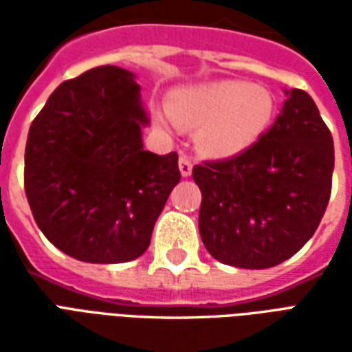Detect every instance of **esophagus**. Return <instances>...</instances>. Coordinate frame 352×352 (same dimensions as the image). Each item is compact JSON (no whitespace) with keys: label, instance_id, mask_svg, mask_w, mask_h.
I'll list each match as a JSON object with an SVG mask.
<instances>
[{"label":"esophagus","instance_id":"obj_1","mask_svg":"<svg viewBox=\"0 0 352 352\" xmlns=\"http://www.w3.org/2000/svg\"><path fill=\"white\" fill-rule=\"evenodd\" d=\"M179 169H181V175L183 177L192 175V162L186 154H181V158H179Z\"/></svg>","mask_w":352,"mask_h":352}]
</instances>
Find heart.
Returning a JSON list of instances; mask_svg holds the SVG:
<instances>
[{"label": "heart", "mask_w": 352, "mask_h": 352, "mask_svg": "<svg viewBox=\"0 0 352 352\" xmlns=\"http://www.w3.org/2000/svg\"><path fill=\"white\" fill-rule=\"evenodd\" d=\"M168 111L154 113L160 128L196 131L199 153L232 158L260 138L273 113L272 96L243 80H209L169 94Z\"/></svg>", "instance_id": "1"}]
</instances>
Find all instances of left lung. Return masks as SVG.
I'll list each match as a JSON object with an SVG mask.
<instances>
[{
  "instance_id": "obj_1",
  "label": "left lung",
  "mask_w": 352,
  "mask_h": 352,
  "mask_svg": "<svg viewBox=\"0 0 352 352\" xmlns=\"http://www.w3.org/2000/svg\"><path fill=\"white\" fill-rule=\"evenodd\" d=\"M243 153L194 166L199 236L222 264L265 270L307 243L332 192L333 139L309 94L292 88Z\"/></svg>"
}]
</instances>
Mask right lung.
I'll return each mask as SVG.
<instances>
[{"instance_id":"obj_1","label":"right lung","mask_w":352,"mask_h":352,"mask_svg":"<svg viewBox=\"0 0 352 352\" xmlns=\"http://www.w3.org/2000/svg\"><path fill=\"white\" fill-rule=\"evenodd\" d=\"M135 75L100 65L64 80L30 126L28 204L45 237L90 264L139 258L181 181L179 156L148 153Z\"/></svg>"}]
</instances>
